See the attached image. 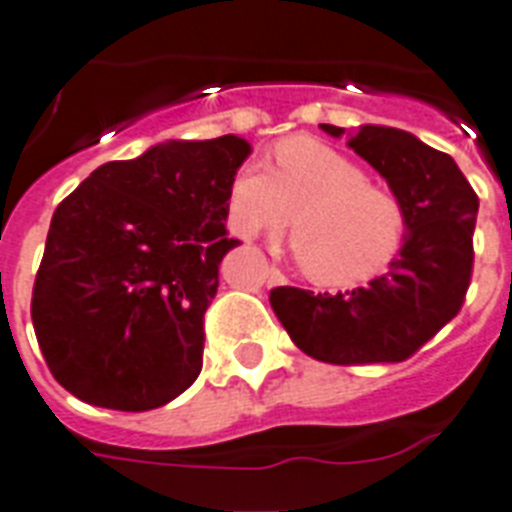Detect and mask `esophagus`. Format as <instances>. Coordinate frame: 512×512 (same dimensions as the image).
<instances>
[{
	"instance_id": "34e87169",
	"label": "esophagus",
	"mask_w": 512,
	"mask_h": 512,
	"mask_svg": "<svg viewBox=\"0 0 512 512\" xmlns=\"http://www.w3.org/2000/svg\"><path fill=\"white\" fill-rule=\"evenodd\" d=\"M265 273H268V279H271V281L284 279V276H281V271H276V268H265Z\"/></svg>"
}]
</instances>
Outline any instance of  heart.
<instances>
[{
	"mask_svg": "<svg viewBox=\"0 0 512 512\" xmlns=\"http://www.w3.org/2000/svg\"><path fill=\"white\" fill-rule=\"evenodd\" d=\"M228 217L241 236L276 233L295 217V249L305 271L329 287L374 279L406 236L401 201L369 185L348 156L316 138L281 140L273 170L244 164L228 188Z\"/></svg>",
	"mask_w": 512,
	"mask_h": 512,
	"instance_id": "obj_1",
	"label": "heart"
}]
</instances>
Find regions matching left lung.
<instances>
[{
	"label": "left lung",
	"mask_w": 512,
	"mask_h": 512,
	"mask_svg": "<svg viewBox=\"0 0 512 512\" xmlns=\"http://www.w3.org/2000/svg\"><path fill=\"white\" fill-rule=\"evenodd\" d=\"M342 138L345 130L321 124ZM348 146L385 177L406 215L388 273L337 295L271 289V308L297 348L327 364H396L460 313L473 273L478 196L444 151L412 132L361 124Z\"/></svg>",
	"instance_id": "8db88e82"
}]
</instances>
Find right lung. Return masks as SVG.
<instances>
[{"mask_svg": "<svg viewBox=\"0 0 512 512\" xmlns=\"http://www.w3.org/2000/svg\"><path fill=\"white\" fill-rule=\"evenodd\" d=\"M244 138L167 140L100 164L52 215L31 319L52 377L87 404L148 412L201 372Z\"/></svg>", "mask_w": 512, "mask_h": 512, "instance_id": "right-lung-1", "label": "right lung"}]
</instances>
